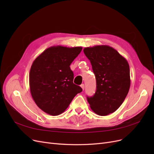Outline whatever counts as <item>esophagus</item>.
Instances as JSON below:
<instances>
[{"label": "esophagus", "mask_w": 154, "mask_h": 154, "mask_svg": "<svg viewBox=\"0 0 154 154\" xmlns=\"http://www.w3.org/2000/svg\"><path fill=\"white\" fill-rule=\"evenodd\" d=\"M80 87H82V88L83 90H84V88H85V85H84V84H82L81 85H80Z\"/></svg>", "instance_id": "obj_1"}]
</instances>
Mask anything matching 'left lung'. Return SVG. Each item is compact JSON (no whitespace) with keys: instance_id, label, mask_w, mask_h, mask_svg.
Listing matches in <instances>:
<instances>
[{"instance_id":"left-lung-1","label":"left lung","mask_w":154,"mask_h":154,"mask_svg":"<svg viewBox=\"0 0 154 154\" xmlns=\"http://www.w3.org/2000/svg\"><path fill=\"white\" fill-rule=\"evenodd\" d=\"M90 60L96 80L94 96L87 97L91 109L105 116L122 105L130 86L129 65L117 51L109 45H95L83 49Z\"/></svg>"}]
</instances>
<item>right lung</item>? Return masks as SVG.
I'll return each instance as SVG.
<instances>
[{
	"mask_svg": "<svg viewBox=\"0 0 154 154\" xmlns=\"http://www.w3.org/2000/svg\"><path fill=\"white\" fill-rule=\"evenodd\" d=\"M82 47L62 45L46 49L32 62L29 72L31 94L39 108L51 116L61 114L82 88L73 83L70 65Z\"/></svg>",
	"mask_w": 154,
	"mask_h": 154,
	"instance_id": "1",
	"label": "right lung"
}]
</instances>
